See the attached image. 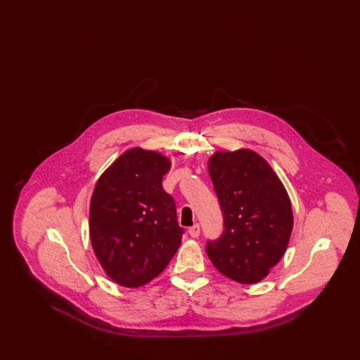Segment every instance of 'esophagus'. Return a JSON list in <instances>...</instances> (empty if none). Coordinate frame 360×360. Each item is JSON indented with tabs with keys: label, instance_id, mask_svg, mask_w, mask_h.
I'll return each instance as SVG.
<instances>
[{
	"label": "esophagus",
	"instance_id": "34e87169",
	"mask_svg": "<svg viewBox=\"0 0 360 360\" xmlns=\"http://www.w3.org/2000/svg\"><path fill=\"white\" fill-rule=\"evenodd\" d=\"M200 231H201V229H200V224H194L193 226L188 228V235L195 239V238L200 236Z\"/></svg>",
	"mask_w": 360,
	"mask_h": 360
}]
</instances>
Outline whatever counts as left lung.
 Segmentation results:
<instances>
[{
	"label": "left lung",
	"mask_w": 360,
	"mask_h": 360,
	"mask_svg": "<svg viewBox=\"0 0 360 360\" xmlns=\"http://www.w3.org/2000/svg\"><path fill=\"white\" fill-rule=\"evenodd\" d=\"M207 170L224 216L220 239L206 254L226 278L252 285L282 259L292 231L290 198L271 166L255 151H217Z\"/></svg>",
	"instance_id": "1"
}]
</instances>
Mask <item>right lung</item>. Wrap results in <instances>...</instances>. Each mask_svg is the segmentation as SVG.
<instances>
[{
    "label": "right lung",
    "mask_w": 360,
    "mask_h": 360,
    "mask_svg": "<svg viewBox=\"0 0 360 360\" xmlns=\"http://www.w3.org/2000/svg\"><path fill=\"white\" fill-rule=\"evenodd\" d=\"M167 156L140 147L121 154L98 178L90 200L89 232L106 275L124 288L144 286L178 251L185 232L163 186Z\"/></svg>",
    "instance_id": "obj_1"
}]
</instances>
